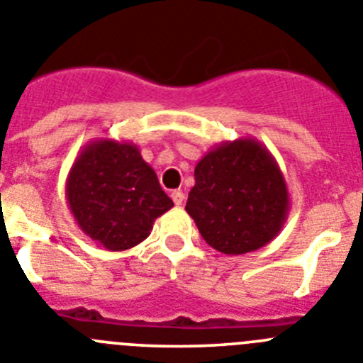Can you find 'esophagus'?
I'll list each match as a JSON object with an SVG mask.
<instances>
[{"label": "esophagus", "instance_id": "obj_1", "mask_svg": "<svg viewBox=\"0 0 363 363\" xmlns=\"http://www.w3.org/2000/svg\"><path fill=\"white\" fill-rule=\"evenodd\" d=\"M172 199H174L175 206H181L184 202V194H182L181 189H175V191H172Z\"/></svg>", "mask_w": 363, "mask_h": 363}]
</instances>
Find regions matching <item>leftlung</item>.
Listing matches in <instances>:
<instances>
[{
	"instance_id": "left-lung-1",
	"label": "left lung",
	"mask_w": 363,
	"mask_h": 363,
	"mask_svg": "<svg viewBox=\"0 0 363 363\" xmlns=\"http://www.w3.org/2000/svg\"><path fill=\"white\" fill-rule=\"evenodd\" d=\"M289 206L279 162L262 143L240 137L220 143L197 162L186 211L213 250L244 255L280 233Z\"/></svg>"
}]
</instances>
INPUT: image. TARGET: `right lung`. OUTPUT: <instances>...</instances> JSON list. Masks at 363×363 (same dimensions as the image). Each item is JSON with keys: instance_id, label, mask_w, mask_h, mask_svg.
Listing matches in <instances>:
<instances>
[{"instance_id": "obj_1", "label": "right lung", "mask_w": 363, "mask_h": 363, "mask_svg": "<svg viewBox=\"0 0 363 363\" xmlns=\"http://www.w3.org/2000/svg\"><path fill=\"white\" fill-rule=\"evenodd\" d=\"M65 195L79 230L108 251L143 242L155 218L174 206L141 150L112 137L88 143L77 153Z\"/></svg>"}]
</instances>
